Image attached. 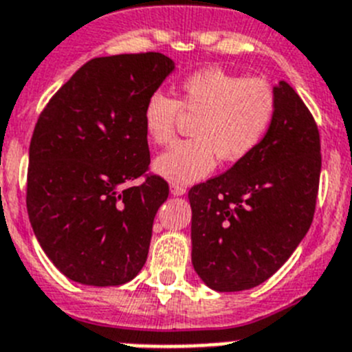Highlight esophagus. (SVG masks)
Segmentation results:
<instances>
[{
	"instance_id": "34e87169",
	"label": "esophagus",
	"mask_w": 352,
	"mask_h": 352,
	"mask_svg": "<svg viewBox=\"0 0 352 352\" xmlns=\"http://www.w3.org/2000/svg\"><path fill=\"white\" fill-rule=\"evenodd\" d=\"M170 193H173L174 197H182V195H185L186 193V188L183 185H176V183H173V185H170Z\"/></svg>"
}]
</instances>
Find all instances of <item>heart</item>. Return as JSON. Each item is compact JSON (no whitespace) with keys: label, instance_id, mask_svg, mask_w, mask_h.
Listing matches in <instances>:
<instances>
[{"label":"heart","instance_id":"b5f03b06","mask_svg":"<svg viewBox=\"0 0 352 352\" xmlns=\"http://www.w3.org/2000/svg\"><path fill=\"white\" fill-rule=\"evenodd\" d=\"M276 94L262 78H244L221 67H204L182 80L179 101L164 90L148 96L143 127L148 140L167 144L174 138L182 109L197 117L192 125L195 140L179 141L159 155L155 173L176 185L206 178L216 166L239 162L253 153L276 117Z\"/></svg>","mask_w":352,"mask_h":352}]
</instances>
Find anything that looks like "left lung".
Instances as JSON below:
<instances>
[{
  "label": "left lung",
  "instance_id": "left-lung-1",
  "mask_svg": "<svg viewBox=\"0 0 352 352\" xmlns=\"http://www.w3.org/2000/svg\"><path fill=\"white\" fill-rule=\"evenodd\" d=\"M265 140L225 174L190 188L192 265L216 292L267 281L292 256L314 218L321 174L319 131L289 83Z\"/></svg>",
  "mask_w": 352,
  "mask_h": 352
}]
</instances>
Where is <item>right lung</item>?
Here are the masks:
<instances>
[{
    "label": "right lung",
    "instance_id": "1",
    "mask_svg": "<svg viewBox=\"0 0 352 352\" xmlns=\"http://www.w3.org/2000/svg\"><path fill=\"white\" fill-rule=\"evenodd\" d=\"M174 67L159 52L98 57L38 118L29 146V221L48 260L71 281L125 285L146 262L169 186L159 176L129 183L150 166L144 102Z\"/></svg>",
    "mask_w": 352,
    "mask_h": 352
}]
</instances>
